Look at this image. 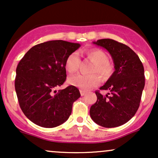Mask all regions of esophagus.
Masks as SVG:
<instances>
[{
    "label": "esophagus",
    "instance_id": "esophagus-1",
    "mask_svg": "<svg viewBox=\"0 0 158 158\" xmlns=\"http://www.w3.org/2000/svg\"><path fill=\"white\" fill-rule=\"evenodd\" d=\"M80 94H81V96H85V94H86V91L83 90H80Z\"/></svg>",
    "mask_w": 158,
    "mask_h": 158
}]
</instances>
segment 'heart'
<instances>
[{"instance_id": "obj_1", "label": "heart", "mask_w": 158, "mask_h": 158, "mask_svg": "<svg viewBox=\"0 0 158 158\" xmlns=\"http://www.w3.org/2000/svg\"><path fill=\"white\" fill-rule=\"evenodd\" d=\"M87 56L94 63L91 73H99L104 79H108L111 75L113 68L108 62L107 54L99 49H94L87 52ZM80 64V57L77 52L70 53L65 61V68L69 73L77 72ZM100 82V79L97 74L82 75L77 74L68 78V83L74 87L81 88V90H88L97 86Z\"/></svg>"}]
</instances>
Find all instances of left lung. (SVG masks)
Segmentation results:
<instances>
[{
  "label": "left lung",
  "instance_id": "left-lung-1",
  "mask_svg": "<svg viewBox=\"0 0 158 158\" xmlns=\"http://www.w3.org/2000/svg\"><path fill=\"white\" fill-rule=\"evenodd\" d=\"M93 44L109 52L115 70L99 88L109 90L110 94L104 96L96 91L97 101L90 107V117L105 128L122 126L135 116L139 106L145 86L144 68L139 56L126 44L109 39Z\"/></svg>",
  "mask_w": 158,
  "mask_h": 158
}]
</instances>
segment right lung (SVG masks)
<instances>
[{
    "instance_id": "right-lung-1",
    "label": "right lung",
    "mask_w": 158,
    "mask_h": 158,
    "mask_svg": "<svg viewBox=\"0 0 158 158\" xmlns=\"http://www.w3.org/2000/svg\"><path fill=\"white\" fill-rule=\"evenodd\" d=\"M80 44L62 40L49 41L32 47L16 68L15 88L24 115L38 126L54 128L66 122L73 103L80 97L70 85L56 91L66 79L67 57Z\"/></svg>"
}]
</instances>
